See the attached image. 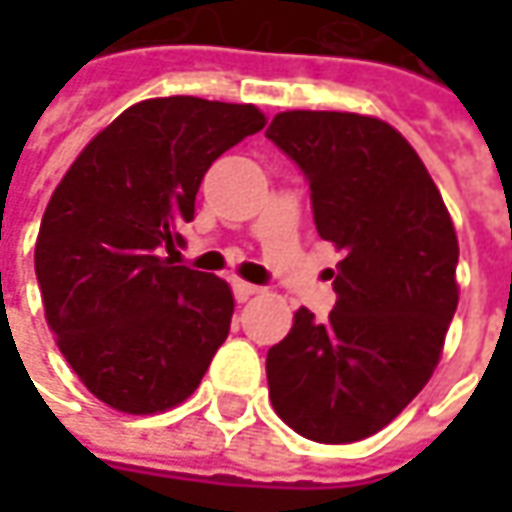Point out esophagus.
I'll return each mask as SVG.
<instances>
[{
    "mask_svg": "<svg viewBox=\"0 0 512 512\" xmlns=\"http://www.w3.org/2000/svg\"><path fill=\"white\" fill-rule=\"evenodd\" d=\"M259 293V287L250 285V282H242V279H233V296H236V302H247L250 296H256Z\"/></svg>",
    "mask_w": 512,
    "mask_h": 512,
    "instance_id": "34e87169",
    "label": "esophagus"
}]
</instances>
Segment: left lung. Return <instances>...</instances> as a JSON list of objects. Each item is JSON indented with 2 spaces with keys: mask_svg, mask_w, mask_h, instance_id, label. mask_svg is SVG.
<instances>
[{
  "mask_svg": "<svg viewBox=\"0 0 512 512\" xmlns=\"http://www.w3.org/2000/svg\"><path fill=\"white\" fill-rule=\"evenodd\" d=\"M267 139L299 165L313 222L342 250L325 322L299 307L267 350L279 419L325 444L367 439L419 396L459 305V239L439 187L396 128L339 110H287Z\"/></svg>",
  "mask_w": 512,
  "mask_h": 512,
  "instance_id": "left-lung-1",
  "label": "left lung"
}]
</instances>
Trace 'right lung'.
Instances as JSON below:
<instances>
[{"label": "right lung", "mask_w": 512, "mask_h": 512, "mask_svg": "<svg viewBox=\"0 0 512 512\" xmlns=\"http://www.w3.org/2000/svg\"><path fill=\"white\" fill-rule=\"evenodd\" d=\"M262 128L253 105L148 99L90 139L53 190L33 253L45 319L113 410L182 404L227 339L230 287L176 265V247L207 168Z\"/></svg>", "instance_id": "1"}]
</instances>
